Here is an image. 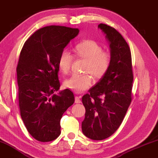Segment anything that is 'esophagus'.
<instances>
[{"instance_id":"34e87169","label":"esophagus","mask_w":158,"mask_h":158,"mask_svg":"<svg viewBox=\"0 0 158 158\" xmlns=\"http://www.w3.org/2000/svg\"><path fill=\"white\" fill-rule=\"evenodd\" d=\"M75 103H77V104L81 103L80 97H79V96H75Z\"/></svg>"}]
</instances>
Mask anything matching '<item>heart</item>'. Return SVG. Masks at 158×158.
Returning <instances> with one entry per match:
<instances>
[{"label": "heart", "instance_id": "1", "mask_svg": "<svg viewBox=\"0 0 158 158\" xmlns=\"http://www.w3.org/2000/svg\"><path fill=\"white\" fill-rule=\"evenodd\" d=\"M76 57L86 61L85 73H89L96 79H100L107 74L111 65V55L103 51V48L94 40L81 41L73 48ZM73 57L67 51H62L58 59V68L63 74L70 71ZM92 85V78L89 74L73 75L64 81L66 88L76 93L86 90Z\"/></svg>", "mask_w": 158, "mask_h": 158}]
</instances>
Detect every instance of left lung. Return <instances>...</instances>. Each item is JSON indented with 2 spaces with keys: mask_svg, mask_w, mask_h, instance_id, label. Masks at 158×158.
I'll use <instances>...</instances> for the list:
<instances>
[{
  "mask_svg": "<svg viewBox=\"0 0 158 158\" xmlns=\"http://www.w3.org/2000/svg\"><path fill=\"white\" fill-rule=\"evenodd\" d=\"M98 28L110 44L109 71L81 98L85 117L83 134L95 140L109 138L120 127L132 101L133 74L128 44L115 28L100 23Z\"/></svg>",
  "mask_w": 158,
  "mask_h": 158,
  "instance_id": "obj_1",
  "label": "left lung"
}]
</instances>
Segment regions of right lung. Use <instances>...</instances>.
Segmentation results:
<instances>
[{"mask_svg":"<svg viewBox=\"0 0 158 158\" xmlns=\"http://www.w3.org/2000/svg\"><path fill=\"white\" fill-rule=\"evenodd\" d=\"M78 28L60 26L37 30L24 43L18 76L20 115L30 135L41 142L57 138L62 115L74 102L73 92L60 90L58 59Z\"/></svg>","mask_w":158,"mask_h":158,"instance_id":"add662e5","label":"right lung"}]
</instances>
